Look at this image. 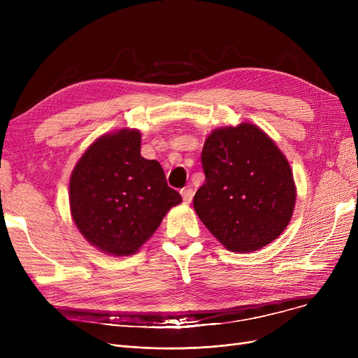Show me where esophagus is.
<instances>
[{
	"instance_id": "1",
	"label": "esophagus",
	"mask_w": 358,
	"mask_h": 358,
	"mask_svg": "<svg viewBox=\"0 0 358 358\" xmlns=\"http://www.w3.org/2000/svg\"><path fill=\"white\" fill-rule=\"evenodd\" d=\"M193 190L190 189V187H187V189H182L181 190V196H182V200L185 201V203H192V200H193Z\"/></svg>"
}]
</instances>
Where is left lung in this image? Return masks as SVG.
Returning a JSON list of instances; mask_svg holds the SVG:
<instances>
[{"mask_svg": "<svg viewBox=\"0 0 358 358\" xmlns=\"http://www.w3.org/2000/svg\"><path fill=\"white\" fill-rule=\"evenodd\" d=\"M201 165L194 210L224 248L257 251L286 229L296 203L293 173L266 131L251 123L213 130Z\"/></svg>", "mask_w": 358, "mask_h": 358, "instance_id": "8db88e82", "label": "left lung"}]
</instances>
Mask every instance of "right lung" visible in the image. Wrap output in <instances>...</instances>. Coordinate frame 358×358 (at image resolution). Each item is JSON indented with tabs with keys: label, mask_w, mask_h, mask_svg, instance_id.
Returning <instances> with one entry per match:
<instances>
[{
	"label": "right lung",
	"mask_w": 358,
	"mask_h": 358,
	"mask_svg": "<svg viewBox=\"0 0 358 358\" xmlns=\"http://www.w3.org/2000/svg\"><path fill=\"white\" fill-rule=\"evenodd\" d=\"M180 203L161 164L141 155L136 129L100 136L69 181L71 215L78 231L91 245L116 257L135 254Z\"/></svg>",
	"instance_id": "add662e5"
}]
</instances>
